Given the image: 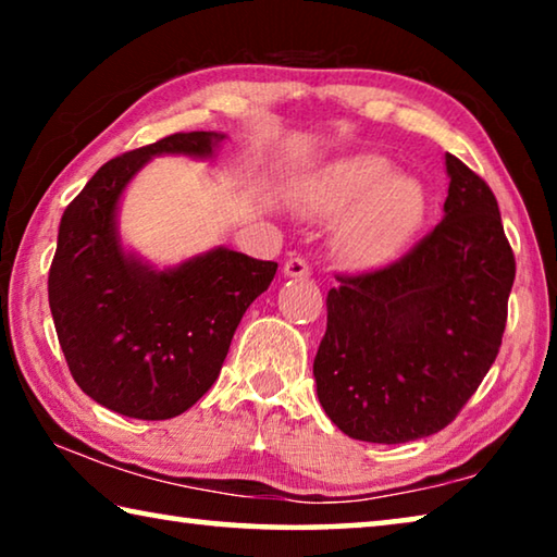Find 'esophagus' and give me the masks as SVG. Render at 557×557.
Returning a JSON list of instances; mask_svg holds the SVG:
<instances>
[{
  "instance_id": "esophagus-1",
  "label": "esophagus",
  "mask_w": 557,
  "mask_h": 557,
  "mask_svg": "<svg viewBox=\"0 0 557 557\" xmlns=\"http://www.w3.org/2000/svg\"><path fill=\"white\" fill-rule=\"evenodd\" d=\"M309 272H312V265L305 258H289L285 262V275L287 277H309Z\"/></svg>"
}]
</instances>
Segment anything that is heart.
<instances>
[{
	"mask_svg": "<svg viewBox=\"0 0 557 557\" xmlns=\"http://www.w3.org/2000/svg\"><path fill=\"white\" fill-rule=\"evenodd\" d=\"M314 206L326 215L344 213L336 252L351 268H379L398 256L425 213L418 178L393 172L381 154L338 159L319 178Z\"/></svg>",
	"mask_w": 557,
	"mask_h": 557,
	"instance_id": "heart-1",
	"label": "heart"
}]
</instances>
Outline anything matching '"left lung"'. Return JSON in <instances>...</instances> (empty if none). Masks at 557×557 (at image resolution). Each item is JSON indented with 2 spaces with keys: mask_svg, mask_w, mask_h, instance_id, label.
<instances>
[{
  "mask_svg": "<svg viewBox=\"0 0 557 557\" xmlns=\"http://www.w3.org/2000/svg\"><path fill=\"white\" fill-rule=\"evenodd\" d=\"M445 219L398 260L336 275L317 395L348 437L400 445L445 430L496 361L516 258L496 196L447 154Z\"/></svg>",
  "mask_w": 557,
  "mask_h": 557,
  "instance_id": "1",
  "label": "left lung"
}]
</instances>
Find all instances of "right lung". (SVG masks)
I'll return each mask as SVG.
<instances>
[{"label": "right lung", "mask_w": 557, "mask_h": 557, "mask_svg": "<svg viewBox=\"0 0 557 557\" xmlns=\"http://www.w3.org/2000/svg\"><path fill=\"white\" fill-rule=\"evenodd\" d=\"M221 135L176 132L102 164L65 206L49 270V307L73 381L108 410L169 420L219 379L231 338L277 262L211 250L154 272L122 252V188L154 154L209 157Z\"/></svg>", "instance_id": "right-lung-1"}]
</instances>
